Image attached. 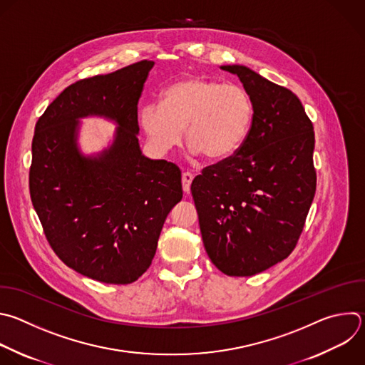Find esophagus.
Returning a JSON list of instances; mask_svg holds the SVG:
<instances>
[{
    "mask_svg": "<svg viewBox=\"0 0 365 365\" xmlns=\"http://www.w3.org/2000/svg\"><path fill=\"white\" fill-rule=\"evenodd\" d=\"M192 180H193V175H192L190 172H185V173L182 175V186H183V190H185L186 193L190 192V183H192Z\"/></svg>",
    "mask_w": 365,
    "mask_h": 365,
    "instance_id": "obj_1",
    "label": "esophagus"
}]
</instances>
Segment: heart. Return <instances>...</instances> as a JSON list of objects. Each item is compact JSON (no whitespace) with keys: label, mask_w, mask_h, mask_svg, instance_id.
<instances>
[{"label":"heart","mask_w":365,"mask_h":365,"mask_svg":"<svg viewBox=\"0 0 365 365\" xmlns=\"http://www.w3.org/2000/svg\"><path fill=\"white\" fill-rule=\"evenodd\" d=\"M140 126L160 152L186 140L195 153L222 160L236 153L248 138L254 103L245 87L202 76H187L166 87L160 106L140 108Z\"/></svg>","instance_id":"heart-1"}]
</instances>
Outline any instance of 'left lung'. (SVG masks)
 <instances>
[{
    "label": "left lung",
    "instance_id": "obj_1",
    "mask_svg": "<svg viewBox=\"0 0 365 365\" xmlns=\"http://www.w3.org/2000/svg\"><path fill=\"white\" fill-rule=\"evenodd\" d=\"M236 74L254 103L247 140L190 186L205 250L229 277H252L295 250L315 189L314 126L299 98L245 66Z\"/></svg>",
    "mask_w": 365,
    "mask_h": 365
}]
</instances>
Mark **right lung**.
Instances as JSON below:
<instances>
[{
  "instance_id": "add662e5",
  "label": "right lung",
  "mask_w": 365,
  "mask_h": 365,
  "mask_svg": "<svg viewBox=\"0 0 365 365\" xmlns=\"http://www.w3.org/2000/svg\"><path fill=\"white\" fill-rule=\"evenodd\" d=\"M153 61L78 80L40 115L33 138L30 196L54 254L104 284L138 281L150 267L172 207L180 169L139 148L138 104ZM106 115L120 128L98 158L76 150L80 116Z\"/></svg>"
}]
</instances>
